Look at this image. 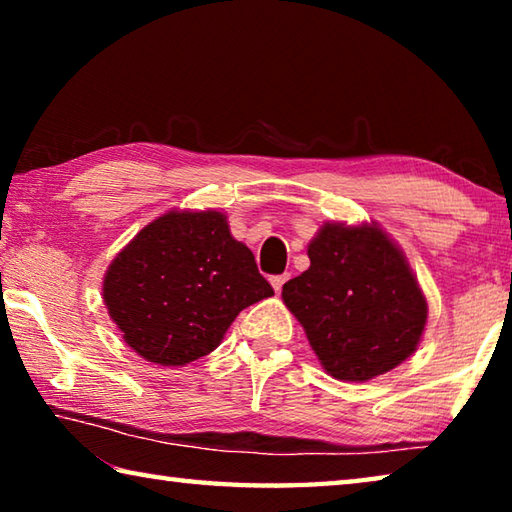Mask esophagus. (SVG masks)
Wrapping results in <instances>:
<instances>
[{"mask_svg": "<svg viewBox=\"0 0 512 512\" xmlns=\"http://www.w3.org/2000/svg\"><path fill=\"white\" fill-rule=\"evenodd\" d=\"M287 280H289V273H282V275H273V277H271V284H273L275 293H280V291H282L284 282H287Z\"/></svg>", "mask_w": 512, "mask_h": 512, "instance_id": "obj_1", "label": "esophagus"}]
</instances>
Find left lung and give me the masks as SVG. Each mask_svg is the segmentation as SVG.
<instances>
[{"instance_id": "8db88e82", "label": "left lung", "mask_w": 512, "mask_h": 512, "mask_svg": "<svg viewBox=\"0 0 512 512\" xmlns=\"http://www.w3.org/2000/svg\"><path fill=\"white\" fill-rule=\"evenodd\" d=\"M311 266L282 287L329 375L368 381L418 348L427 300L409 262L384 230L325 223L307 248Z\"/></svg>"}]
</instances>
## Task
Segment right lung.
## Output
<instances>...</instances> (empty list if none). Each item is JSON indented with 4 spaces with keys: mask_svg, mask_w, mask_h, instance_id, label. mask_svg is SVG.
<instances>
[{
    "mask_svg": "<svg viewBox=\"0 0 512 512\" xmlns=\"http://www.w3.org/2000/svg\"><path fill=\"white\" fill-rule=\"evenodd\" d=\"M271 296L250 248L214 210L158 216L103 277V302L124 341L160 366L210 354L241 309Z\"/></svg>",
    "mask_w": 512,
    "mask_h": 512,
    "instance_id": "add662e5",
    "label": "right lung"
}]
</instances>
